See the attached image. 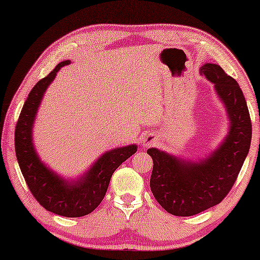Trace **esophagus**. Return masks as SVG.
Masks as SVG:
<instances>
[{"mask_svg": "<svg viewBox=\"0 0 260 260\" xmlns=\"http://www.w3.org/2000/svg\"><path fill=\"white\" fill-rule=\"evenodd\" d=\"M141 143L143 147H150V145H154L156 143V137L155 135L152 134H145L143 137H142Z\"/></svg>", "mask_w": 260, "mask_h": 260, "instance_id": "1", "label": "esophagus"}]
</instances>
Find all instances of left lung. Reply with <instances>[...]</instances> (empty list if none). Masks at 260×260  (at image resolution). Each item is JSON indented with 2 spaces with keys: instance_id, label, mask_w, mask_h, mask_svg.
<instances>
[{
  "instance_id": "obj_1",
  "label": "left lung",
  "mask_w": 260,
  "mask_h": 260,
  "mask_svg": "<svg viewBox=\"0 0 260 260\" xmlns=\"http://www.w3.org/2000/svg\"><path fill=\"white\" fill-rule=\"evenodd\" d=\"M200 73L214 84L225 106L229 118L225 138L198 159L179 157L157 148L147 151L154 161L152 194L167 212L176 216L195 215L220 204L236 182L251 145V118L239 85L216 63H205Z\"/></svg>"
}]
</instances>
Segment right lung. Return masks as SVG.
Here are the masks:
<instances>
[{
    "instance_id": "right-lung-1",
    "label": "right lung",
    "mask_w": 260,
    "mask_h": 260,
    "mask_svg": "<svg viewBox=\"0 0 260 260\" xmlns=\"http://www.w3.org/2000/svg\"><path fill=\"white\" fill-rule=\"evenodd\" d=\"M70 60L61 61L39 80L24 102L15 127V152L21 173L31 194L42 207L54 214L79 218L98 207L108 190L115 170L137 151L136 144L115 148L102 154L86 172L74 179H66L41 161L33 140V127L45 92L56 73Z\"/></svg>"
}]
</instances>
